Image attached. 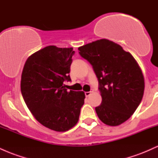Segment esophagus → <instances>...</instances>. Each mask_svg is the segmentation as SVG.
<instances>
[{
  "label": "esophagus",
  "mask_w": 158,
  "mask_h": 158,
  "mask_svg": "<svg viewBox=\"0 0 158 158\" xmlns=\"http://www.w3.org/2000/svg\"><path fill=\"white\" fill-rule=\"evenodd\" d=\"M93 92H94V90H90V91H87V92H85V96H86V97H89V96L90 95V94H91V93H93Z\"/></svg>",
  "instance_id": "obj_1"
}]
</instances>
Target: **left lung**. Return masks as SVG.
Returning <instances> with one entry per match:
<instances>
[{
  "label": "left lung",
  "mask_w": 158,
  "mask_h": 158,
  "mask_svg": "<svg viewBox=\"0 0 158 158\" xmlns=\"http://www.w3.org/2000/svg\"><path fill=\"white\" fill-rule=\"evenodd\" d=\"M92 65L102 96L96 107L105 124L117 126L135 113L142 100L145 82L142 70L130 52L108 39H100L78 48Z\"/></svg>",
  "instance_id": "1"
}]
</instances>
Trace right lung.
<instances>
[{"instance_id": "1", "label": "right lung", "mask_w": 158, "mask_h": 158, "mask_svg": "<svg viewBox=\"0 0 158 158\" xmlns=\"http://www.w3.org/2000/svg\"><path fill=\"white\" fill-rule=\"evenodd\" d=\"M73 48L48 46L27 59L21 74L23 100L41 125L56 131H66L77 124L83 91H68L64 81H71L70 68Z\"/></svg>"}]
</instances>
